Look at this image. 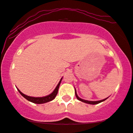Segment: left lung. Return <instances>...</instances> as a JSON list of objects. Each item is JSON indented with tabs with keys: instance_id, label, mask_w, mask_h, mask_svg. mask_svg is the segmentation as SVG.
I'll use <instances>...</instances> for the list:
<instances>
[{
	"instance_id": "8db88e82",
	"label": "left lung",
	"mask_w": 133,
	"mask_h": 133,
	"mask_svg": "<svg viewBox=\"0 0 133 133\" xmlns=\"http://www.w3.org/2000/svg\"><path fill=\"white\" fill-rule=\"evenodd\" d=\"M75 94H76V98H77V100H80V101L84 102V103H88V104H91V105H96V104L101 103V102L105 101V100H107V99L108 98V97H108L106 98L103 99V100H98V101H89V100H84V99L80 98L79 96L77 95V92H76V89H75Z\"/></svg>"
}]
</instances>
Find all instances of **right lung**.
<instances>
[{
	"mask_svg": "<svg viewBox=\"0 0 133 133\" xmlns=\"http://www.w3.org/2000/svg\"><path fill=\"white\" fill-rule=\"evenodd\" d=\"M62 79V77L60 81L59 82L58 84L57 85L56 87L55 88V89L53 90L51 94H49V95L45 96V97H30V96H28L25 94H24L22 93L21 91L19 90L18 88H17V90L19 92V93L22 95L25 98H26L27 100H28L29 102H31L32 103H36V104H42V103H47V102H49L50 101H52V100H54L55 98V97H56L57 92H58V89L59 87V85L61 84V81Z\"/></svg>",
	"mask_w": 133,
	"mask_h": 133,
	"instance_id": "1",
	"label": "right lung"
}]
</instances>
